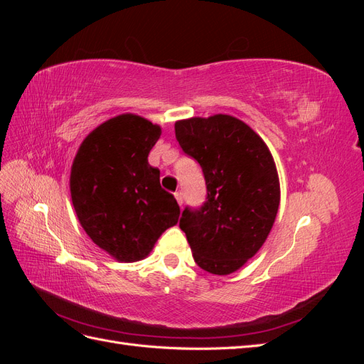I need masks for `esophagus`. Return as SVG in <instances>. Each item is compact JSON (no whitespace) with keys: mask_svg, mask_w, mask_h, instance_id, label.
<instances>
[{"mask_svg":"<svg viewBox=\"0 0 364 364\" xmlns=\"http://www.w3.org/2000/svg\"><path fill=\"white\" fill-rule=\"evenodd\" d=\"M174 197H176V200H178L179 206H182L183 205V193L182 191H176Z\"/></svg>","mask_w":364,"mask_h":364,"instance_id":"obj_1","label":"esophagus"}]
</instances>
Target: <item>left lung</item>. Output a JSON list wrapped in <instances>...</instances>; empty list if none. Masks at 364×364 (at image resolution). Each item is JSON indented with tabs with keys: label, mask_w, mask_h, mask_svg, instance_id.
<instances>
[{
	"label": "left lung",
	"mask_w": 364,
	"mask_h": 364,
	"mask_svg": "<svg viewBox=\"0 0 364 364\" xmlns=\"http://www.w3.org/2000/svg\"><path fill=\"white\" fill-rule=\"evenodd\" d=\"M174 130L206 181L205 203L186 206L179 222L194 261L213 274L237 272L261 249L278 214L272 153L257 132L230 115L181 119Z\"/></svg>",
	"instance_id": "obj_1"
}]
</instances>
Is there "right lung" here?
Instances as JSON below:
<instances>
[{
  "instance_id": "right-lung-1",
  "label": "right lung",
  "mask_w": 364,
  "mask_h": 364,
  "mask_svg": "<svg viewBox=\"0 0 364 364\" xmlns=\"http://www.w3.org/2000/svg\"><path fill=\"white\" fill-rule=\"evenodd\" d=\"M161 127L123 114L95 127L80 144L70 178L77 218L94 243L123 262L144 259L164 230L178 223L174 196L161 188L149 153Z\"/></svg>"
}]
</instances>
